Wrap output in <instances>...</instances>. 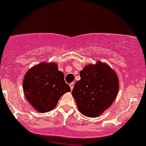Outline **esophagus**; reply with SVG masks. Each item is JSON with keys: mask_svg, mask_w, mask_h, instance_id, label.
Wrapping results in <instances>:
<instances>
[{"mask_svg": "<svg viewBox=\"0 0 146 146\" xmlns=\"http://www.w3.org/2000/svg\"><path fill=\"white\" fill-rule=\"evenodd\" d=\"M74 82H72V83H70V84H69V86H70L71 90H72V89H73V88H74Z\"/></svg>", "mask_w": 146, "mask_h": 146, "instance_id": "34e87169", "label": "esophagus"}]
</instances>
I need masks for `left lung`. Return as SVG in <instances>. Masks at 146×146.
<instances>
[{
  "label": "left lung",
  "instance_id": "1",
  "mask_svg": "<svg viewBox=\"0 0 146 146\" xmlns=\"http://www.w3.org/2000/svg\"><path fill=\"white\" fill-rule=\"evenodd\" d=\"M72 94L79 111L88 117L99 116L117 96L119 82L116 73L106 64H89L80 72Z\"/></svg>",
  "mask_w": 146,
  "mask_h": 146
}]
</instances>
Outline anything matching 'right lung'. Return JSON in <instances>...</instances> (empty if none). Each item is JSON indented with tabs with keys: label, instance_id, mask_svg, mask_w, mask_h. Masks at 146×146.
<instances>
[{
	"label": "right lung",
	"instance_id": "1",
	"mask_svg": "<svg viewBox=\"0 0 146 146\" xmlns=\"http://www.w3.org/2000/svg\"><path fill=\"white\" fill-rule=\"evenodd\" d=\"M23 91L32 107L38 112L45 113L54 109L60 96L71 89L57 64L43 62L31 68L25 74Z\"/></svg>",
	"mask_w": 146,
	"mask_h": 146
}]
</instances>
